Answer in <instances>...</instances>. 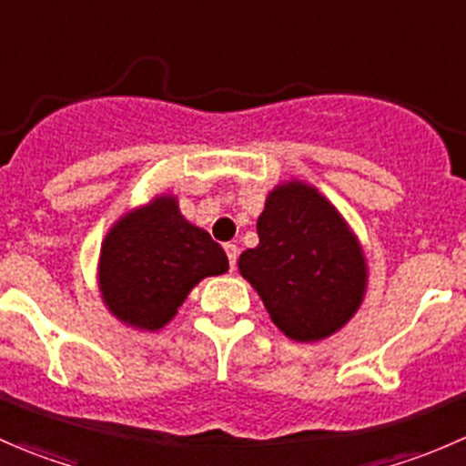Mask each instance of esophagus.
Returning a JSON list of instances; mask_svg holds the SVG:
<instances>
[{
	"label": "esophagus",
	"mask_w": 466,
	"mask_h": 466,
	"mask_svg": "<svg viewBox=\"0 0 466 466\" xmlns=\"http://www.w3.org/2000/svg\"><path fill=\"white\" fill-rule=\"evenodd\" d=\"M225 255H228L229 259V268H237V257H238V248L234 246V243H225Z\"/></svg>",
	"instance_id": "1"
}]
</instances>
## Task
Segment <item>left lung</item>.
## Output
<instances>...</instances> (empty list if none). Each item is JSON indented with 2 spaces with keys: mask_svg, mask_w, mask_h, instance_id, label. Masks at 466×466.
<instances>
[{
  "mask_svg": "<svg viewBox=\"0 0 466 466\" xmlns=\"http://www.w3.org/2000/svg\"><path fill=\"white\" fill-rule=\"evenodd\" d=\"M257 234L259 246L238 257V272L290 340H324L356 316L368 290L363 246L316 187L277 185Z\"/></svg>",
  "mask_w": 466,
  "mask_h": 466,
  "instance_id": "obj_1",
  "label": "left lung"
}]
</instances>
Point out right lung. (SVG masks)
Wrapping results in <instances>:
<instances>
[{"mask_svg":"<svg viewBox=\"0 0 466 466\" xmlns=\"http://www.w3.org/2000/svg\"><path fill=\"white\" fill-rule=\"evenodd\" d=\"M223 248L182 216L177 198L155 196L126 211L101 243L96 281L107 311L139 331H157L198 281L228 272Z\"/></svg>","mask_w":466,"mask_h":466,"instance_id":"obj_1","label":"right lung"}]
</instances>
